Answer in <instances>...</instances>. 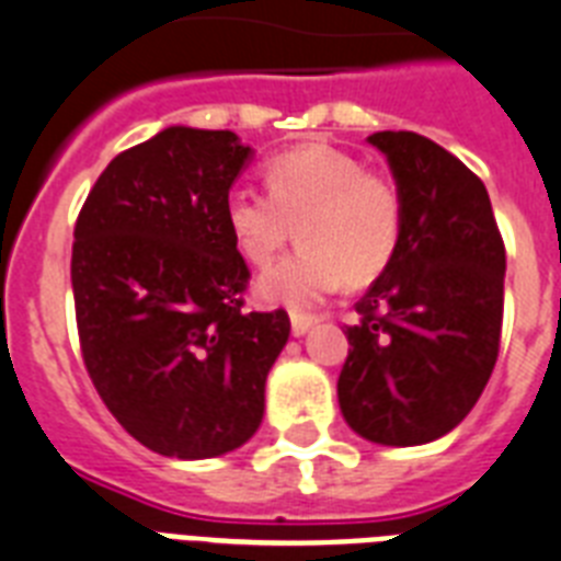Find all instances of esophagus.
<instances>
[{
  "mask_svg": "<svg viewBox=\"0 0 561 561\" xmlns=\"http://www.w3.org/2000/svg\"><path fill=\"white\" fill-rule=\"evenodd\" d=\"M313 325H317V317H311V313H290V331H294V336L308 334Z\"/></svg>",
  "mask_w": 561,
  "mask_h": 561,
  "instance_id": "obj_1",
  "label": "esophagus"
}]
</instances>
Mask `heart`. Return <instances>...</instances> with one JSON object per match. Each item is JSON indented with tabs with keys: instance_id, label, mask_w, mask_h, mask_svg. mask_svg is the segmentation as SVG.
I'll return each instance as SVG.
<instances>
[{
	"instance_id": "1",
	"label": "heart",
	"mask_w": 561,
	"mask_h": 561,
	"mask_svg": "<svg viewBox=\"0 0 561 561\" xmlns=\"http://www.w3.org/2000/svg\"><path fill=\"white\" fill-rule=\"evenodd\" d=\"M267 195L233 190L227 230L250 265L267 267L285 244L299 253L259 279L267 302L313 305L340 282L368 285L389 267L403 236V198L394 181L343 149L311 144L265 163Z\"/></svg>"
}]
</instances>
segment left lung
<instances>
[{
  "label": "left lung",
  "mask_w": 561,
  "mask_h": 561,
  "mask_svg": "<svg viewBox=\"0 0 561 561\" xmlns=\"http://www.w3.org/2000/svg\"><path fill=\"white\" fill-rule=\"evenodd\" d=\"M403 198L398 253L345 325L343 417L386 446L430 444L470 414L502 343L504 241L481 178L414 131H375Z\"/></svg>",
  "instance_id": "left-lung-1"
}]
</instances>
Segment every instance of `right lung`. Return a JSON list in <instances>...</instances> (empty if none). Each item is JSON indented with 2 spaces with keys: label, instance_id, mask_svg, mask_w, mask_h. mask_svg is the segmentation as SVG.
Wrapping results in <instances>:
<instances>
[{
  "label": "right lung",
  "instance_id": "1",
  "mask_svg": "<svg viewBox=\"0 0 561 561\" xmlns=\"http://www.w3.org/2000/svg\"><path fill=\"white\" fill-rule=\"evenodd\" d=\"M248 158L233 131L170 126L117 154L77 216L85 371L123 430L167 458L253 438L288 343V311H244L250 267L225 221Z\"/></svg>",
  "mask_w": 561,
  "mask_h": 561
}]
</instances>
